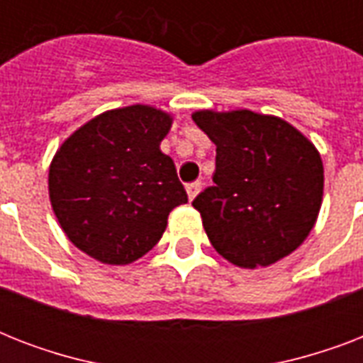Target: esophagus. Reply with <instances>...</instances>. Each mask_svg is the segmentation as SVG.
I'll return each mask as SVG.
<instances>
[{
	"instance_id": "obj_1",
	"label": "esophagus",
	"mask_w": 363,
	"mask_h": 363,
	"mask_svg": "<svg viewBox=\"0 0 363 363\" xmlns=\"http://www.w3.org/2000/svg\"><path fill=\"white\" fill-rule=\"evenodd\" d=\"M199 190H201V182L196 181V182H190V184H186V194H188V199L192 201L196 196L199 194Z\"/></svg>"
}]
</instances>
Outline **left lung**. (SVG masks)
Masks as SVG:
<instances>
[{"label":"left lung","instance_id":"8db88e82","mask_svg":"<svg viewBox=\"0 0 363 363\" xmlns=\"http://www.w3.org/2000/svg\"><path fill=\"white\" fill-rule=\"evenodd\" d=\"M192 118L216 145L215 186L192 201L216 252L245 269L292 254L320 213L324 165L315 145L279 116L248 109Z\"/></svg>","mask_w":363,"mask_h":363}]
</instances>
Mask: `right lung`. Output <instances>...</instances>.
I'll return each mask as SVG.
<instances>
[{
    "instance_id": "obj_1",
    "label": "right lung",
    "mask_w": 363,
    "mask_h": 363,
    "mask_svg": "<svg viewBox=\"0 0 363 363\" xmlns=\"http://www.w3.org/2000/svg\"><path fill=\"white\" fill-rule=\"evenodd\" d=\"M173 116L150 105L105 111L71 133L48 167V196L73 245L109 265L135 262L188 203L173 160L160 150Z\"/></svg>"
}]
</instances>
